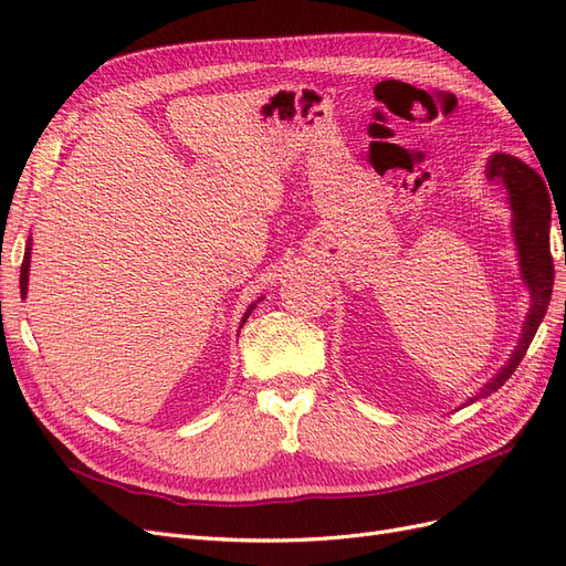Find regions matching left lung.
I'll return each instance as SVG.
<instances>
[{
  "label": "left lung",
  "instance_id": "1",
  "mask_svg": "<svg viewBox=\"0 0 566 566\" xmlns=\"http://www.w3.org/2000/svg\"><path fill=\"white\" fill-rule=\"evenodd\" d=\"M486 177L505 186L510 208L515 212L512 229H515V241L520 250L522 279L531 290V310L526 314L522 339L515 354L510 356V361L503 366V370L495 375L484 389H479L474 394L470 403L489 397L495 389H501L505 380H510V375L517 370L531 339H534L538 325L547 312V304H551L555 281V266L551 254V198H547L545 181L520 158L505 156V153H495V156H491L486 165Z\"/></svg>",
  "mask_w": 566,
  "mask_h": 566
}]
</instances>
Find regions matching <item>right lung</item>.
Instances as JSON below:
<instances>
[{"label": "right lung", "mask_w": 566, "mask_h": 566, "mask_svg": "<svg viewBox=\"0 0 566 566\" xmlns=\"http://www.w3.org/2000/svg\"><path fill=\"white\" fill-rule=\"evenodd\" d=\"M28 271H30V241H28V248H25V256H23V264H21V297H25L28 295ZM254 310V304L250 306V310L245 312V316H243V323H245V318L250 316V312ZM243 323H241V328H243Z\"/></svg>", "instance_id": "obj_1"}]
</instances>
